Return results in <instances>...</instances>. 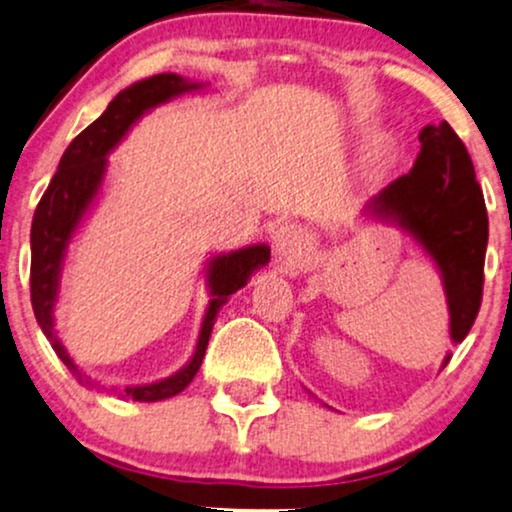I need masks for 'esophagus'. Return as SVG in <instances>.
Listing matches in <instances>:
<instances>
[{
  "label": "esophagus",
  "mask_w": 512,
  "mask_h": 512,
  "mask_svg": "<svg viewBox=\"0 0 512 512\" xmlns=\"http://www.w3.org/2000/svg\"><path fill=\"white\" fill-rule=\"evenodd\" d=\"M307 231L297 224H286L274 234V252L278 260L293 262L295 257L302 255V250L307 248Z\"/></svg>",
  "instance_id": "1"
}]
</instances>
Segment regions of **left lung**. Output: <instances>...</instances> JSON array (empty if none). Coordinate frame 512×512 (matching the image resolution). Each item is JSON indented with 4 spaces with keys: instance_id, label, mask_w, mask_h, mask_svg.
I'll return each instance as SVG.
<instances>
[{
    "instance_id": "left-lung-1",
    "label": "left lung",
    "mask_w": 512,
    "mask_h": 512,
    "mask_svg": "<svg viewBox=\"0 0 512 512\" xmlns=\"http://www.w3.org/2000/svg\"><path fill=\"white\" fill-rule=\"evenodd\" d=\"M418 139L411 172L368 200L364 215L399 226L435 262L449 304L451 340L463 342L482 304L487 208L468 148L449 122L423 127Z\"/></svg>"
}]
</instances>
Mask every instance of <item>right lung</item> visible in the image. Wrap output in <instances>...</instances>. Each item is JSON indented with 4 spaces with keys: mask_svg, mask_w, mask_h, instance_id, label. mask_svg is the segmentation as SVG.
I'll return each mask as SVG.
<instances>
[{
    "mask_svg": "<svg viewBox=\"0 0 512 512\" xmlns=\"http://www.w3.org/2000/svg\"><path fill=\"white\" fill-rule=\"evenodd\" d=\"M205 82H191L177 73H160L146 80H139L129 84L127 89L115 96L108 103L106 111L101 118H96L87 129H82L77 137L70 141L66 153L61 155V163L54 179L49 181V189L37 205L35 217H32L30 229V300L32 312L40 323L42 333L54 347L58 359L68 366V371L80 380L82 385H92V378L75 364L68 349L63 347L61 338H58L54 328V309L58 302V290H61V274L63 264H66L68 245L73 236L80 229L84 217L96 205L99 198L103 179L108 172V153L125 139V134L132 129L134 122L151 111V108L160 106L177 99L181 94L200 92ZM271 250L269 245L257 243L248 245V248L222 252L215 255L208 262L205 276H208L210 297L208 309H205L203 323H200V333L196 342V352L193 357L172 373L170 378L155 380L148 385H127V387H111L113 394L122 399L134 401H160L170 399L179 394L186 385L191 383L193 375L198 373L200 364H203L205 349H208L212 326L219 309L224 307L229 295L241 290L250 276L257 269L269 262ZM96 383V380H94Z\"/></svg>",
    "mask_w": 512,
    "mask_h": 512,
    "instance_id": "add662e5",
    "label": "right lung"
}]
</instances>
